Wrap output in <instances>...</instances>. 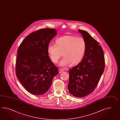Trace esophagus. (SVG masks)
<instances>
[{
    "instance_id": "esophagus-1",
    "label": "esophagus",
    "mask_w": 120,
    "mask_h": 120,
    "mask_svg": "<svg viewBox=\"0 0 120 120\" xmlns=\"http://www.w3.org/2000/svg\"><path fill=\"white\" fill-rule=\"evenodd\" d=\"M59 73H61V72H62L63 71V70L62 69H61V68H59Z\"/></svg>"
}]
</instances>
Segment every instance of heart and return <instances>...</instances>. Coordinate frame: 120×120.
<instances>
[{"mask_svg": "<svg viewBox=\"0 0 120 120\" xmlns=\"http://www.w3.org/2000/svg\"><path fill=\"white\" fill-rule=\"evenodd\" d=\"M56 45L49 44L48 52L51 60L58 62L60 58L64 56L60 65L67 67L71 64H76L81 61L86 50L87 44L85 39L75 35H65L57 38Z\"/></svg>", "mask_w": 120, "mask_h": 120, "instance_id": "heart-1", "label": "heart"}]
</instances>
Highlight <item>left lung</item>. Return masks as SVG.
I'll use <instances>...</instances> for the list:
<instances>
[{"instance_id": "obj_1", "label": "left lung", "mask_w": 120, "mask_h": 120, "mask_svg": "<svg viewBox=\"0 0 120 120\" xmlns=\"http://www.w3.org/2000/svg\"><path fill=\"white\" fill-rule=\"evenodd\" d=\"M78 30L86 42V50L82 61L69 70L68 88L74 96L82 98L91 93L96 88L104 72L105 60L99 43L87 32Z\"/></svg>"}]
</instances>
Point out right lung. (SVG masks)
Listing matches in <instances>:
<instances>
[{
  "instance_id": "add662e5",
  "label": "right lung",
  "mask_w": 120,
  "mask_h": 120,
  "mask_svg": "<svg viewBox=\"0 0 120 120\" xmlns=\"http://www.w3.org/2000/svg\"><path fill=\"white\" fill-rule=\"evenodd\" d=\"M54 29H42L30 33L18 49L16 60L17 78L27 91L34 95L46 92L58 68L48 52L50 41L57 35Z\"/></svg>"
}]
</instances>
